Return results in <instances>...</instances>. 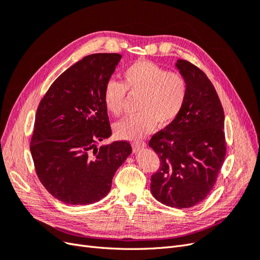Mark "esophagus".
<instances>
[{"label":"esophagus","instance_id":"obj_1","mask_svg":"<svg viewBox=\"0 0 260 260\" xmlns=\"http://www.w3.org/2000/svg\"><path fill=\"white\" fill-rule=\"evenodd\" d=\"M146 146L145 142H142V141H138V142H133L132 143V147H133V151L138 152L139 149L141 148H144Z\"/></svg>","mask_w":260,"mask_h":260}]
</instances>
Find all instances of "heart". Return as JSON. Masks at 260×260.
<instances>
[{
  "instance_id": "b5f03b06",
  "label": "heart",
  "mask_w": 260,
  "mask_h": 260,
  "mask_svg": "<svg viewBox=\"0 0 260 260\" xmlns=\"http://www.w3.org/2000/svg\"><path fill=\"white\" fill-rule=\"evenodd\" d=\"M127 92L139 95V113L117 122L115 135L122 140H138L153 131L156 123L166 127L177 119L184 107L188 84L182 74L138 60L123 70L122 83L109 80L104 85V105L112 116L122 114Z\"/></svg>"
}]
</instances>
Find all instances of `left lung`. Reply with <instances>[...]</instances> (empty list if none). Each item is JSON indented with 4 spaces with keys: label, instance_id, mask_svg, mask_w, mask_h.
<instances>
[{
    "label": "left lung",
    "instance_id": "obj_1",
    "mask_svg": "<svg viewBox=\"0 0 260 260\" xmlns=\"http://www.w3.org/2000/svg\"><path fill=\"white\" fill-rule=\"evenodd\" d=\"M177 67L188 84L182 112L149 140L160 166L151 177L154 198L175 208H190L207 198L225 157L224 114L205 73L179 59Z\"/></svg>",
    "mask_w": 260,
    "mask_h": 260
}]
</instances>
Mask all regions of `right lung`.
<instances>
[{
  "label": "right lung",
  "mask_w": 260,
  "mask_h": 260,
  "mask_svg": "<svg viewBox=\"0 0 260 260\" xmlns=\"http://www.w3.org/2000/svg\"><path fill=\"white\" fill-rule=\"evenodd\" d=\"M120 58L117 53L83 57L51 84L37 109L30 143L36 174L65 204L88 205L103 199L132 151L128 141L98 148L112 133L103 89Z\"/></svg>",
  "instance_id": "right-lung-1"
}]
</instances>
